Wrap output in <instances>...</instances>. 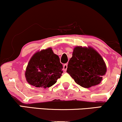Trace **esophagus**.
<instances>
[{"instance_id":"obj_1","label":"esophagus","mask_w":122,"mask_h":122,"mask_svg":"<svg viewBox=\"0 0 122 122\" xmlns=\"http://www.w3.org/2000/svg\"><path fill=\"white\" fill-rule=\"evenodd\" d=\"M67 68H68V64H65L63 65V69H64V71H66L67 69Z\"/></svg>"}]
</instances>
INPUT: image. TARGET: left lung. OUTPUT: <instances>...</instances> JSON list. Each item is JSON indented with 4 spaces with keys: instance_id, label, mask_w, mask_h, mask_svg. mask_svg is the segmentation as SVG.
<instances>
[{
    "instance_id": "obj_1",
    "label": "left lung",
    "mask_w": 122,
    "mask_h": 122,
    "mask_svg": "<svg viewBox=\"0 0 122 122\" xmlns=\"http://www.w3.org/2000/svg\"><path fill=\"white\" fill-rule=\"evenodd\" d=\"M107 68L101 56L92 47H76L66 72L77 84L84 88L99 84Z\"/></svg>"
}]
</instances>
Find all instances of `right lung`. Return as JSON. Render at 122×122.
<instances>
[{
  "label": "right lung",
  "mask_w": 122,
  "mask_h": 122,
  "mask_svg": "<svg viewBox=\"0 0 122 122\" xmlns=\"http://www.w3.org/2000/svg\"><path fill=\"white\" fill-rule=\"evenodd\" d=\"M62 64L51 48L36 53L29 62L25 77L30 85L39 88H49L62 76Z\"/></svg>",
  "instance_id": "1"
}]
</instances>
